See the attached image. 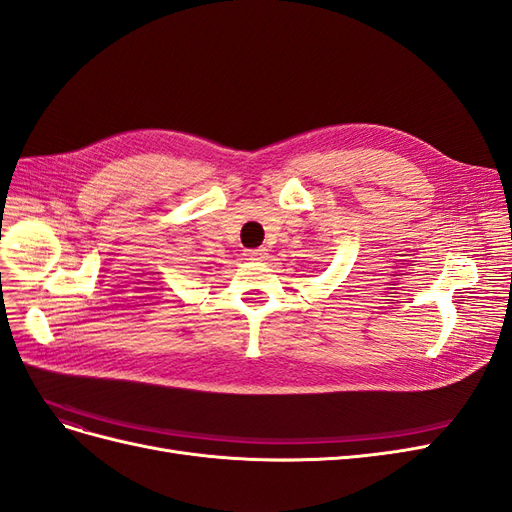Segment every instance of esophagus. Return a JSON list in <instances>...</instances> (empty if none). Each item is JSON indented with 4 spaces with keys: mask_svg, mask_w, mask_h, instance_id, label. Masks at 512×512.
Instances as JSON below:
<instances>
[{
    "mask_svg": "<svg viewBox=\"0 0 512 512\" xmlns=\"http://www.w3.org/2000/svg\"><path fill=\"white\" fill-rule=\"evenodd\" d=\"M243 256L247 260H265L267 258V250H265V247H258V250H245Z\"/></svg>",
    "mask_w": 512,
    "mask_h": 512,
    "instance_id": "obj_1",
    "label": "esophagus"
}]
</instances>
